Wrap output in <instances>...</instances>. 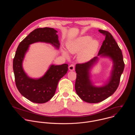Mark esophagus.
I'll list each match as a JSON object with an SVG mask.
<instances>
[{"label": "esophagus", "mask_w": 135, "mask_h": 135, "mask_svg": "<svg viewBox=\"0 0 135 135\" xmlns=\"http://www.w3.org/2000/svg\"><path fill=\"white\" fill-rule=\"evenodd\" d=\"M68 68H69V70H70V71L74 70V65L73 64L70 65L69 66Z\"/></svg>", "instance_id": "34e87169"}]
</instances>
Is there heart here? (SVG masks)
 Wrapping results in <instances>:
<instances>
[{
	"label": "heart",
	"instance_id": "b5f03b06",
	"mask_svg": "<svg viewBox=\"0 0 135 135\" xmlns=\"http://www.w3.org/2000/svg\"><path fill=\"white\" fill-rule=\"evenodd\" d=\"M99 41L96 39H91L89 36L79 37L67 45V49L71 53H78L81 50L79 55V60L81 62H86L90 60L95 53L97 52L99 46ZM63 55L68 58L67 53L62 51Z\"/></svg>",
	"mask_w": 135,
	"mask_h": 135
}]
</instances>
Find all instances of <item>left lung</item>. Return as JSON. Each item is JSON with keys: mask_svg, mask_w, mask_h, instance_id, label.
Listing matches in <instances>:
<instances>
[{"mask_svg": "<svg viewBox=\"0 0 135 135\" xmlns=\"http://www.w3.org/2000/svg\"><path fill=\"white\" fill-rule=\"evenodd\" d=\"M98 31L105 36V39L98 55L110 57L113 60V66L108 82L104 86L97 87L92 84L90 79L89 71L92 66L97 62L98 56L94 57L86 62L76 64L75 90L82 100L89 103H98L112 95L119 86L124 68L122 51L113 36L107 31Z\"/></svg>", "mask_w": 135, "mask_h": 135, "instance_id": "left-lung-1", "label": "left lung"}]
</instances>
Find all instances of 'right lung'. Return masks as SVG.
<instances>
[{"instance_id":"right-lung-1","label":"right lung","mask_w":135,"mask_h":135,"mask_svg":"<svg viewBox=\"0 0 135 135\" xmlns=\"http://www.w3.org/2000/svg\"><path fill=\"white\" fill-rule=\"evenodd\" d=\"M57 31L51 28H37L31 32L19 44L13 59V68L16 86L20 93L29 100L43 104L55 94L59 80L67 73L68 64L52 65L45 75L38 79L30 78L25 72L22 62L29 45L36 42L50 43L59 49Z\"/></svg>"}]
</instances>
